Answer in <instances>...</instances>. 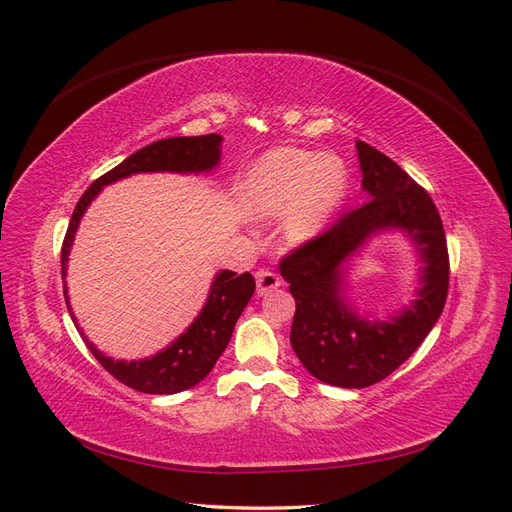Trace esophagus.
Returning a JSON list of instances; mask_svg holds the SVG:
<instances>
[{
  "label": "esophagus",
  "instance_id": "obj_1",
  "mask_svg": "<svg viewBox=\"0 0 512 512\" xmlns=\"http://www.w3.org/2000/svg\"><path fill=\"white\" fill-rule=\"evenodd\" d=\"M280 282L282 280H280L278 274H274L270 270H261V272H257V293L259 295H266V293L278 289Z\"/></svg>",
  "mask_w": 512,
  "mask_h": 512
}]
</instances>
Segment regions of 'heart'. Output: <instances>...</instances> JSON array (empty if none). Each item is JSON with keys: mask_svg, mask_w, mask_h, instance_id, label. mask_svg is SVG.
Masks as SVG:
<instances>
[{"mask_svg": "<svg viewBox=\"0 0 512 512\" xmlns=\"http://www.w3.org/2000/svg\"><path fill=\"white\" fill-rule=\"evenodd\" d=\"M344 192V164L331 154L276 149L263 158L246 181L253 213L272 217L287 211L285 234L293 242L316 236Z\"/></svg>", "mask_w": 512, "mask_h": 512, "instance_id": "obj_1", "label": "heart"}]
</instances>
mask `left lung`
<instances>
[{"instance_id":"obj_1","label":"left lung","mask_w":512,"mask_h":512,"mask_svg":"<svg viewBox=\"0 0 512 512\" xmlns=\"http://www.w3.org/2000/svg\"><path fill=\"white\" fill-rule=\"evenodd\" d=\"M356 151L371 200L280 259L295 297L291 346L316 380L339 388H367L399 369L439 320L449 289L443 221L426 189L369 143L356 141ZM386 229H403L416 242L423 287L390 321H371L345 301L343 263Z\"/></svg>"}]
</instances>
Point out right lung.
<instances>
[{
  "label": "right lung",
  "mask_w": 512,
  "mask_h": 512,
  "mask_svg": "<svg viewBox=\"0 0 512 512\" xmlns=\"http://www.w3.org/2000/svg\"><path fill=\"white\" fill-rule=\"evenodd\" d=\"M219 158V135L170 137L135 151L122 164L99 177L86 189L80 202L73 208L61 249L63 278L67 274V257L71 251L75 230H78L88 204L97 198L103 185L137 173H208V170H213L219 164ZM63 293L69 308L67 287H63ZM253 293L255 278L249 272L236 274L230 270H221L213 280L211 293H208L202 312L187 327V331L181 333L162 352L149 358H141V361H113L111 356H105L101 350L94 348V344L88 342L82 331L80 333L92 356L97 358L107 373H111L124 386L145 394H175L196 386L211 373L217 358L223 354L227 344H230L236 320L240 318L244 306L249 304Z\"/></svg>",
  "instance_id": "1"
}]
</instances>
